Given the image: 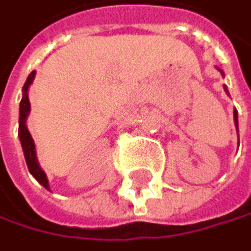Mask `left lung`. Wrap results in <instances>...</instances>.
Instances as JSON below:
<instances>
[{
  "mask_svg": "<svg viewBox=\"0 0 251 251\" xmlns=\"http://www.w3.org/2000/svg\"><path fill=\"white\" fill-rule=\"evenodd\" d=\"M234 122H236V126H237V111H234Z\"/></svg>",
  "mask_w": 251,
  "mask_h": 251,
  "instance_id": "left-lung-1",
  "label": "left lung"
}]
</instances>
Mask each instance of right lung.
Instances as JSON below:
<instances>
[{
    "label": "right lung",
    "mask_w": 251,
    "mask_h": 251,
    "mask_svg": "<svg viewBox=\"0 0 251 251\" xmlns=\"http://www.w3.org/2000/svg\"><path fill=\"white\" fill-rule=\"evenodd\" d=\"M34 76L35 72H32L23 86V98H22V103H20V126H18V136H20V142H22L23 147V153H25V159L27 164V169L32 173V176L39 181V183L43 187H50L48 186V179L45 172L40 169V165L37 162V156H35V145H34V140L29 134V131L26 128V117L29 114V109H31V103H29V98H27V89H29L31 82L34 81Z\"/></svg>",
    "instance_id": "obj_1"
}]
</instances>
